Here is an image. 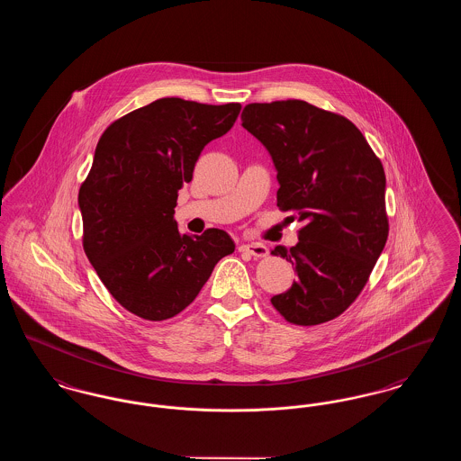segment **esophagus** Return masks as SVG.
Wrapping results in <instances>:
<instances>
[{
	"label": "esophagus",
	"mask_w": 461,
	"mask_h": 461,
	"mask_svg": "<svg viewBox=\"0 0 461 461\" xmlns=\"http://www.w3.org/2000/svg\"><path fill=\"white\" fill-rule=\"evenodd\" d=\"M240 250L254 256V258H266L267 252H269L267 247L263 245V243H241Z\"/></svg>",
	"instance_id": "obj_1"
}]
</instances>
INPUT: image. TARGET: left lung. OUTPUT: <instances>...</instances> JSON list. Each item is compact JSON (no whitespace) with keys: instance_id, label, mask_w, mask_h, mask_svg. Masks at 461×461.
<instances>
[{"instance_id":"8db88e82","label":"left lung","mask_w":461,"mask_h":461,"mask_svg":"<svg viewBox=\"0 0 461 461\" xmlns=\"http://www.w3.org/2000/svg\"><path fill=\"white\" fill-rule=\"evenodd\" d=\"M241 126L271 155L278 207L304 222L295 247L271 250L297 275L271 304L295 325L333 320L359 295L387 241L382 162L351 121L303 100L250 104Z\"/></svg>"}]
</instances>
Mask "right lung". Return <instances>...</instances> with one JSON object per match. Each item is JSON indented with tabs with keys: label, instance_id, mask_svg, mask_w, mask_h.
Listing matches in <instances>:
<instances>
[{
	"label": "right lung",
	"instance_id": "add662e5",
	"mask_svg": "<svg viewBox=\"0 0 461 461\" xmlns=\"http://www.w3.org/2000/svg\"><path fill=\"white\" fill-rule=\"evenodd\" d=\"M240 109L160 98L110 124L96 145L77 198L85 252L112 297L143 320L190 306L235 250L218 228L179 233L175 207L203 147L231 130Z\"/></svg>",
	"mask_w": 461,
	"mask_h": 461
}]
</instances>
